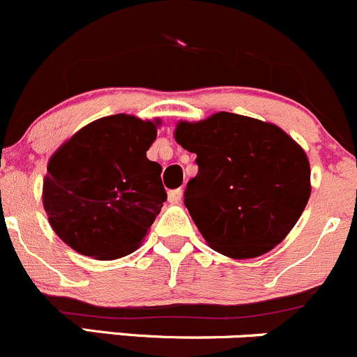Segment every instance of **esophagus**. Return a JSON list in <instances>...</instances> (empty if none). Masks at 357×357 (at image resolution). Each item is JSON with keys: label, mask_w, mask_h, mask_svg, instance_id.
I'll list each match as a JSON object with an SVG mask.
<instances>
[{"label": "esophagus", "mask_w": 357, "mask_h": 357, "mask_svg": "<svg viewBox=\"0 0 357 357\" xmlns=\"http://www.w3.org/2000/svg\"><path fill=\"white\" fill-rule=\"evenodd\" d=\"M182 194H183L182 189L170 190V192H168V201H170L172 204H177V203H180V201H182Z\"/></svg>", "instance_id": "34e87169"}]
</instances>
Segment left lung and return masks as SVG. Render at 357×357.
<instances>
[{
    "mask_svg": "<svg viewBox=\"0 0 357 357\" xmlns=\"http://www.w3.org/2000/svg\"><path fill=\"white\" fill-rule=\"evenodd\" d=\"M175 141L197 156L183 204L209 248L248 259L287 237L311 196V170L280 127L220 112L180 122Z\"/></svg>",
    "mask_w": 357,
    "mask_h": 357,
    "instance_id": "8db88e82",
    "label": "left lung"
}]
</instances>
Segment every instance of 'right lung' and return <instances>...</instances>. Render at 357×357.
Masks as SVG:
<instances>
[{"label": "right lung", "mask_w": 357, "mask_h": 357, "mask_svg": "<svg viewBox=\"0 0 357 357\" xmlns=\"http://www.w3.org/2000/svg\"><path fill=\"white\" fill-rule=\"evenodd\" d=\"M158 125L125 113L105 116L51 156L44 209L58 237L77 252L116 259L141 245L167 201L161 165L146 156Z\"/></svg>", "instance_id": "1"}]
</instances>
